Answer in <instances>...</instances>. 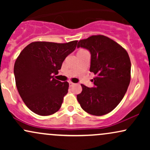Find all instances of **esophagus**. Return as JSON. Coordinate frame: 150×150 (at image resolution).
<instances>
[{"label":"esophagus","instance_id":"1","mask_svg":"<svg viewBox=\"0 0 150 150\" xmlns=\"http://www.w3.org/2000/svg\"><path fill=\"white\" fill-rule=\"evenodd\" d=\"M74 85H75V83H73V82L70 81V82H69V86H70V87H72V86H73Z\"/></svg>","mask_w":150,"mask_h":150}]
</instances>
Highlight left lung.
Returning a JSON list of instances; mask_svg holds the SVG:
<instances>
[{
	"label": "left lung",
	"mask_w": 150,
	"mask_h": 150,
	"mask_svg": "<svg viewBox=\"0 0 150 150\" xmlns=\"http://www.w3.org/2000/svg\"><path fill=\"white\" fill-rule=\"evenodd\" d=\"M77 47L91 53L90 72L94 87L81 84L77 99L84 111L93 116L107 114L123 99L130 82L131 63L128 53L120 44L104 35L80 40Z\"/></svg>",
	"instance_id": "obj_1"
}]
</instances>
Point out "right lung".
<instances>
[{
  "instance_id": "add662e5",
  "label": "right lung",
  "mask_w": 150,
  "mask_h": 150,
  "mask_svg": "<svg viewBox=\"0 0 150 150\" xmlns=\"http://www.w3.org/2000/svg\"><path fill=\"white\" fill-rule=\"evenodd\" d=\"M68 43L34 42L20 52L15 61L14 74L19 94L26 106L39 116L57 112L67 94L68 82L54 78L65 58L77 46Z\"/></svg>"
}]
</instances>
